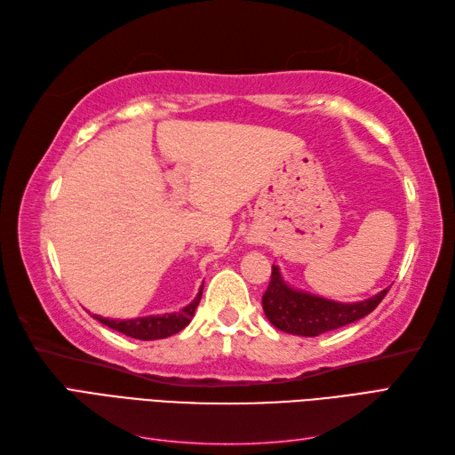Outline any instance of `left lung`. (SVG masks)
Instances as JSON below:
<instances>
[{
	"label": "left lung",
	"instance_id": "1",
	"mask_svg": "<svg viewBox=\"0 0 455 455\" xmlns=\"http://www.w3.org/2000/svg\"><path fill=\"white\" fill-rule=\"evenodd\" d=\"M387 292L389 288H383L381 292L368 299L341 304V301L296 291L284 283L279 267L273 266L269 286L261 296V306L275 328L286 334L315 338L363 319L379 306Z\"/></svg>",
	"mask_w": 455,
	"mask_h": 455
}]
</instances>
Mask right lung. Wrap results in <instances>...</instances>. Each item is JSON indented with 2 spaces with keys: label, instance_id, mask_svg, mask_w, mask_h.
Wrapping results in <instances>:
<instances>
[{
  "label": "right lung",
  "instance_id": "right-lung-1",
  "mask_svg": "<svg viewBox=\"0 0 455 455\" xmlns=\"http://www.w3.org/2000/svg\"><path fill=\"white\" fill-rule=\"evenodd\" d=\"M201 294H203V286L199 294L196 296V299L191 301L189 306L182 307L180 311L176 313H164V315H149V316H139V319H127V321H117V319H106V316L100 315H92L96 321L117 330V332L125 334L129 338H136V339H163L169 338L176 332H180L182 328H186L189 324V321L194 319V313L201 301Z\"/></svg>",
  "mask_w": 455,
  "mask_h": 455
}]
</instances>
